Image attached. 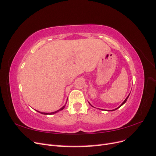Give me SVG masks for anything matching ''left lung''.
<instances>
[{
	"mask_svg": "<svg viewBox=\"0 0 156 156\" xmlns=\"http://www.w3.org/2000/svg\"><path fill=\"white\" fill-rule=\"evenodd\" d=\"M129 96V95H128V96H127V98H126V100H125L124 101V102H123V103H122V104H121V105H120V106H119V107H117L116 108H115V109H113V110H111V111H115V110H116V109H117V108H120V107L121 106H122V105H123L124 104V103H125L126 102V101H127V98H128ZM89 104H90V105H91V104H90V103H89Z\"/></svg>",
	"mask_w": 156,
	"mask_h": 156,
	"instance_id": "1",
	"label": "left lung"
}]
</instances>
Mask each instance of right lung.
<instances>
[{"label":"right lung","mask_w":156,"mask_h":156,"mask_svg":"<svg viewBox=\"0 0 156 156\" xmlns=\"http://www.w3.org/2000/svg\"><path fill=\"white\" fill-rule=\"evenodd\" d=\"M65 106H66V105H64L62 108H60V109H58V111H55V112H40V111H37L38 112H40V113H41V114H43V115H53V114H55V113H56V112H58V111H62V109H64V107H65Z\"/></svg>","instance_id":"right-lung-1"}]
</instances>
